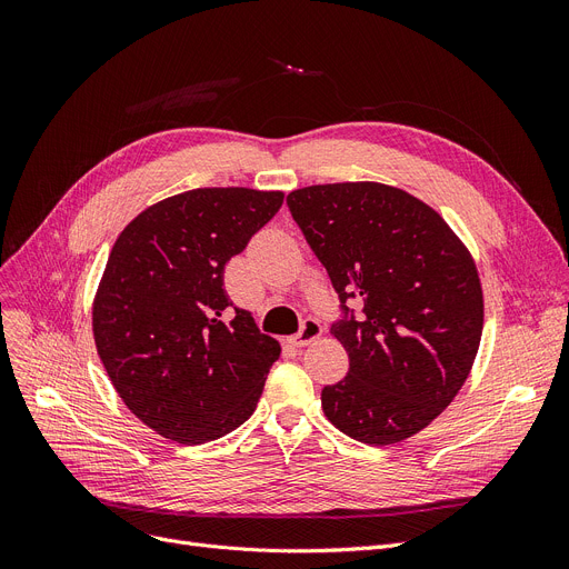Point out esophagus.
Wrapping results in <instances>:
<instances>
[{"label": "esophagus", "instance_id": "34e87169", "mask_svg": "<svg viewBox=\"0 0 569 569\" xmlns=\"http://www.w3.org/2000/svg\"><path fill=\"white\" fill-rule=\"evenodd\" d=\"M320 335H322V327H320V322H318V320H313V318H307V320L302 322V330L297 332V335L290 339V343H292V346H297V348H305V346L313 343Z\"/></svg>", "mask_w": 569, "mask_h": 569}]
</instances>
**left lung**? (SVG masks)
<instances>
[{"mask_svg":"<svg viewBox=\"0 0 569 569\" xmlns=\"http://www.w3.org/2000/svg\"><path fill=\"white\" fill-rule=\"evenodd\" d=\"M290 214L332 279V325L350 369L327 385L325 417L367 445L429 427L463 387L485 325L475 260L433 207L380 182L313 184L288 193Z\"/></svg>","mask_w":569,"mask_h":569,"instance_id":"left-lung-1","label":"left lung"}]
</instances>
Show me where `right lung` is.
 Segmentation results:
<instances>
[{
    "instance_id": "obj_1",
    "label": "right lung",
    "mask_w": 569,
    "mask_h": 569,
    "mask_svg": "<svg viewBox=\"0 0 569 569\" xmlns=\"http://www.w3.org/2000/svg\"><path fill=\"white\" fill-rule=\"evenodd\" d=\"M281 204L283 191L193 189L117 237L92 307L97 352L119 399L168 440H217L256 410L281 346L244 309L226 322L223 267Z\"/></svg>"
}]
</instances>
